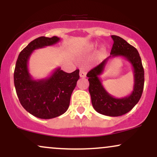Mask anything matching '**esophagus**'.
I'll list each match as a JSON object with an SVG mask.
<instances>
[{
  "instance_id": "34e87169",
  "label": "esophagus",
  "mask_w": 157,
  "mask_h": 157,
  "mask_svg": "<svg viewBox=\"0 0 157 157\" xmlns=\"http://www.w3.org/2000/svg\"><path fill=\"white\" fill-rule=\"evenodd\" d=\"M80 77H82V78H84V77H86V72L84 71V70H80Z\"/></svg>"
}]
</instances>
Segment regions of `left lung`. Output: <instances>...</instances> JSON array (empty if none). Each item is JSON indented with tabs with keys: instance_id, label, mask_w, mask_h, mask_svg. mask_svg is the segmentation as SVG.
<instances>
[{
	"instance_id": "obj_1",
	"label": "left lung",
	"mask_w": 157,
	"mask_h": 157,
	"mask_svg": "<svg viewBox=\"0 0 157 157\" xmlns=\"http://www.w3.org/2000/svg\"><path fill=\"white\" fill-rule=\"evenodd\" d=\"M111 38L113 40V44L110 53L111 55L91 69L86 76L89 77V91L95 111L105 116L119 117L129 112L137 104L143 91L145 79L142 60L136 48L119 36L111 35ZM117 56L124 57L128 61L134 71L133 91L128 96L122 98H114L110 95L102 86L99 78L107 61Z\"/></svg>"
}]
</instances>
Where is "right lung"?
I'll return each mask as SVG.
<instances>
[{
  "label": "right lung",
  "mask_w": 157,
  "mask_h": 157,
  "mask_svg": "<svg viewBox=\"0 0 157 157\" xmlns=\"http://www.w3.org/2000/svg\"><path fill=\"white\" fill-rule=\"evenodd\" d=\"M60 40L56 36L37 37L21 52L16 62L14 72L16 93L23 107L37 118L52 119L66 112L80 78L79 69L66 73L60 67L44 79L35 80L30 75L28 64L32 52L55 45Z\"/></svg>",
  "instance_id": "obj_1"
}]
</instances>
